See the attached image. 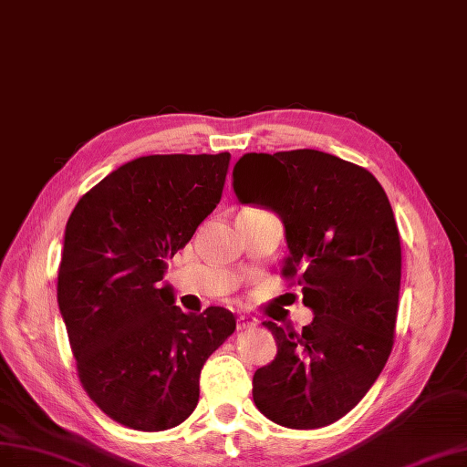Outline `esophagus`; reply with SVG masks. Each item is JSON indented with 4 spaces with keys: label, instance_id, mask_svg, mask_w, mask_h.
Masks as SVG:
<instances>
[{
    "label": "esophagus",
    "instance_id": "esophagus-1",
    "mask_svg": "<svg viewBox=\"0 0 467 467\" xmlns=\"http://www.w3.org/2000/svg\"><path fill=\"white\" fill-rule=\"evenodd\" d=\"M258 325V321L254 317H250V315H241L236 318V328L238 330H244V328H254Z\"/></svg>",
    "mask_w": 467,
    "mask_h": 467
}]
</instances>
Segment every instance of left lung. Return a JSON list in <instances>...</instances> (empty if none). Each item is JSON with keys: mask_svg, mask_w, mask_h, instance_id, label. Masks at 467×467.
Instances as JSON below:
<instances>
[{"mask_svg": "<svg viewBox=\"0 0 467 467\" xmlns=\"http://www.w3.org/2000/svg\"><path fill=\"white\" fill-rule=\"evenodd\" d=\"M233 188L284 221L282 275L297 277L315 313L301 332L264 323L277 354L252 397L275 424L321 429L362 401L393 348L401 241L389 199L366 168L311 149L244 154Z\"/></svg>", "mask_w": 467, "mask_h": 467, "instance_id": "8db88e82", "label": "left lung"}]
</instances>
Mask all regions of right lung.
Wrapping results in <instances>:
<instances>
[{"mask_svg": "<svg viewBox=\"0 0 467 467\" xmlns=\"http://www.w3.org/2000/svg\"><path fill=\"white\" fill-rule=\"evenodd\" d=\"M231 154H152L82 195L66 223L58 307L82 388L132 431H168L199 401L207 358L236 318L183 313L162 285L166 260L217 207Z\"/></svg>", "mask_w": 467, "mask_h": 467, "instance_id": "1", "label": "right lung"}]
</instances>
